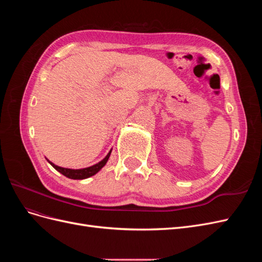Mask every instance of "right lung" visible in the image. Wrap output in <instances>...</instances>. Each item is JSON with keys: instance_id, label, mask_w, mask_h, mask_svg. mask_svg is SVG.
Wrapping results in <instances>:
<instances>
[{"instance_id": "1", "label": "right lung", "mask_w": 262, "mask_h": 262, "mask_svg": "<svg viewBox=\"0 0 262 262\" xmlns=\"http://www.w3.org/2000/svg\"><path fill=\"white\" fill-rule=\"evenodd\" d=\"M110 153H112V150L107 154V156L102 160L101 162L95 164L93 166H91V167H87V168H83V169H70V168H63V167H59V166L54 165L53 163L49 162L52 167L57 169L59 172H61L62 175H64L66 177L68 178H71V179H85V178H89L91 176H94L95 173L98 172L104 166L106 165L108 158L110 156Z\"/></svg>"}]
</instances>
